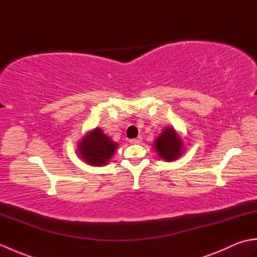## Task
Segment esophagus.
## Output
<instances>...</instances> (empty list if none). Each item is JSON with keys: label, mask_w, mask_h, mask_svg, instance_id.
Listing matches in <instances>:
<instances>
[{"label": "esophagus", "mask_w": 257, "mask_h": 257, "mask_svg": "<svg viewBox=\"0 0 257 257\" xmlns=\"http://www.w3.org/2000/svg\"><path fill=\"white\" fill-rule=\"evenodd\" d=\"M141 140H143V138H141V136H139V137H137V138H133V139H130V140H129V143H130V144H139Z\"/></svg>", "instance_id": "esophagus-1"}]
</instances>
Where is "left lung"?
Instances as JSON below:
<instances>
[{"instance_id":"1","label":"left lung","mask_w":257,"mask_h":257,"mask_svg":"<svg viewBox=\"0 0 257 257\" xmlns=\"http://www.w3.org/2000/svg\"><path fill=\"white\" fill-rule=\"evenodd\" d=\"M155 148L158 156L166 161L176 160L182 155L183 143L171 127L166 128L155 140Z\"/></svg>"}]
</instances>
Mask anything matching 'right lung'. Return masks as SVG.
<instances>
[{"mask_svg":"<svg viewBox=\"0 0 257 257\" xmlns=\"http://www.w3.org/2000/svg\"><path fill=\"white\" fill-rule=\"evenodd\" d=\"M118 145L107 137L100 128L87 134L78 144V156L91 166L107 165Z\"/></svg>","mask_w":257,"mask_h":257,"instance_id":"obj_1","label":"right lung"}]
</instances>
